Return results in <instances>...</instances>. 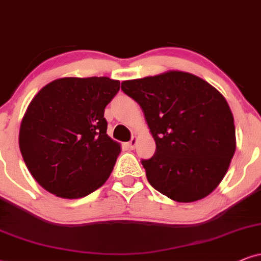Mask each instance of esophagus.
I'll return each mask as SVG.
<instances>
[{
	"instance_id": "34e87169",
	"label": "esophagus",
	"mask_w": 261,
	"mask_h": 261,
	"mask_svg": "<svg viewBox=\"0 0 261 261\" xmlns=\"http://www.w3.org/2000/svg\"><path fill=\"white\" fill-rule=\"evenodd\" d=\"M137 138L135 137V138H133V140H131L130 142H128L127 143V147L130 148V149H135V148H136V146H137Z\"/></svg>"
}]
</instances>
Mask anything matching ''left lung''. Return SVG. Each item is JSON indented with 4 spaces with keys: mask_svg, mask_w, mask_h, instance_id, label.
I'll list each match as a JSON object with an SVG mask.
<instances>
[{
    "mask_svg": "<svg viewBox=\"0 0 261 261\" xmlns=\"http://www.w3.org/2000/svg\"><path fill=\"white\" fill-rule=\"evenodd\" d=\"M156 149L141 160L150 186L177 202L201 200L219 186L235 154L233 117L220 92L182 71L125 81Z\"/></svg>",
    "mask_w": 261,
    "mask_h": 261,
    "instance_id": "obj_1",
    "label": "left lung"
}]
</instances>
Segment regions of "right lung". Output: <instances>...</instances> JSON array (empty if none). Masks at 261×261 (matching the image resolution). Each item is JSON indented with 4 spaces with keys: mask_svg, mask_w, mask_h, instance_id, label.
Instances as JSON below:
<instances>
[{
    "mask_svg": "<svg viewBox=\"0 0 261 261\" xmlns=\"http://www.w3.org/2000/svg\"><path fill=\"white\" fill-rule=\"evenodd\" d=\"M119 89V81L108 77H67L32 98L19 147L39 186L62 199L84 197L103 186L120 154L103 118Z\"/></svg>",
    "mask_w": 261,
    "mask_h": 261,
    "instance_id": "right-lung-1",
    "label": "right lung"
}]
</instances>
